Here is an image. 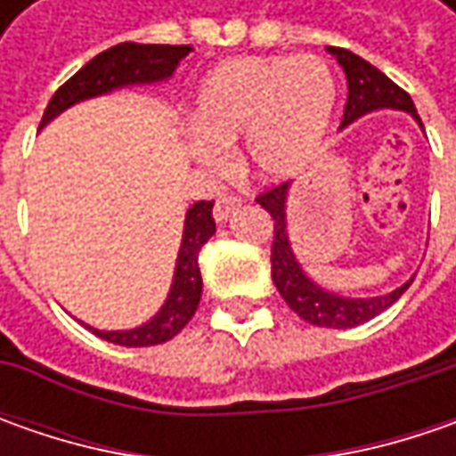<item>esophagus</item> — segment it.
Returning <instances> with one entry per match:
<instances>
[{
    "instance_id": "34e87169",
    "label": "esophagus",
    "mask_w": 456,
    "mask_h": 456,
    "mask_svg": "<svg viewBox=\"0 0 456 456\" xmlns=\"http://www.w3.org/2000/svg\"><path fill=\"white\" fill-rule=\"evenodd\" d=\"M240 205H243V200H240L238 195H223V198L216 202V208H213V216H216L218 223H223V220L231 218Z\"/></svg>"
}]
</instances>
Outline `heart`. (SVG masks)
Returning a JSON list of instances; mask_svg holds the SVG:
<instances>
[{
  "label": "heart",
  "instance_id": "heart-1",
  "mask_svg": "<svg viewBox=\"0 0 456 456\" xmlns=\"http://www.w3.org/2000/svg\"><path fill=\"white\" fill-rule=\"evenodd\" d=\"M338 101L330 65L317 55H246L218 62L192 98V151L220 162L246 136V162L264 180L302 172L322 147Z\"/></svg>",
  "mask_w": 456,
  "mask_h": 456
}]
</instances>
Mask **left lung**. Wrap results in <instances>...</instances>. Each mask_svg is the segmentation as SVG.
I'll return each mask as SVG.
<instances>
[{"instance_id":"obj_1","label":"left lung","mask_w":456,"mask_h":456,"mask_svg":"<svg viewBox=\"0 0 456 456\" xmlns=\"http://www.w3.org/2000/svg\"><path fill=\"white\" fill-rule=\"evenodd\" d=\"M330 55H335L347 78V103L342 114L340 129L350 126L365 114H373L380 109L406 111L416 118V124L424 129L421 118L416 114L411 96L398 88L386 73H380L376 65L362 61L360 55L345 50V47H327ZM287 198H289V183L279 184L269 192L258 195L256 202L273 218V246H272V279L284 302L309 324L330 327V330H347L358 327L386 312L388 306L401 299V294L411 287L413 279L401 284L398 289L380 294V297H342L335 291L322 289L314 284L297 261L291 251L289 233H287Z\"/></svg>"}]
</instances>
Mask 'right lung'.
Listing matches in <instances>:
<instances>
[{"label":"right lung","instance_id":"add662e5","mask_svg":"<svg viewBox=\"0 0 456 456\" xmlns=\"http://www.w3.org/2000/svg\"><path fill=\"white\" fill-rule=\"evenodd\" d=\"M190 45H139L121 43L98 53L94 61H88L70 80H65L55 96L50 98L45 109L40 129L47 126L55 116L65 109L76 106L88 98L106 96L111 91L126 86H144V83H162L172 78L177 65L190 53ZM216 233L213 220V200L195 202L184 213L183 246L175 264L172 287L167 294L165 305L151 317L150 322L139 324L134 330H96L86 324L101 340L124 345V347H150L159 342L172 340L184 324L192 320L195 309L202 297V276L198 266L200 248Z\"/></svg>","mask_w":456,"mask_h":456}]
</instances>
